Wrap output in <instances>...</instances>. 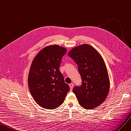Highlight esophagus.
<instances>
[{"label": "esophagus", "instance_id": "34e87169", "mask_svg": "<svg viewBox=\"0 0 131 131\" xmlns=\"http://www.w3.org/2000/svg\"><path fill=\"white\" fill-rule=\"evenodd\" d=\"M69 87H70V91H72V88H73V83H70V84H69Z\"/></svg>", "mask_w": 131, "mask_h": 131}]
</instances>
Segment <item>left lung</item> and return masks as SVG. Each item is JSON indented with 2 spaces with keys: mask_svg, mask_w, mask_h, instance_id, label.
Here are the masks:
<instances>
[{
  "mask_svg": "<svg viewBox=\"0 0 131 131\" xmlns=\"http://www.w3.org/2000/svg\"><path fill=\"white\" fill-rule=\"evenodd\" d=\"M68 55L77 63L81 76V86L73 88L80 105L87 110L99 106L106 99L110 88L109 74L102 57L87 44L72 48Z\"/></svg>",
  "mask_w": 131,
  "mask_h": 131,
  "instance_id": "obj_1",
  "label": "left lung"
}]
</instances>
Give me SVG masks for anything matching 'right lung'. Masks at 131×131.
Masks as SVG:
<instances>
[{
    "mask_svg": "<svg viewBox=\"0 0 131 131\" xmlns=\"http://www.w3.org/2000/svg\"><path fill=\"white\" fill-rule=\"evenodd\" d=\"M67 49L53 44L40 50L29 69L28 85L35 102L42 107L55 109L64 102L70 87L59 70Z\"/></svg>",
    "mask_w": 131,
    "mask_h": 131,
    "instance_id": "1",
    "label": "right lung"
}]
</instances>
